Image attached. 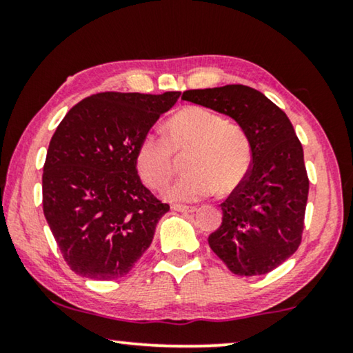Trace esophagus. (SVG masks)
Returning <instances> with one entry per match:
<instances>
[{"mask_svg":"<svg viewBox=\"0 0 353 353\" xmlns=\"http://www.w3.org/2000/svg\"><path fill=\"white\" fill-rule=\"evenodd\" d=\"M172 209L176 212H186V214H192V212L197 210L194 205H183V204H173Z\"/></svg>","mask_w":353,"mask_h":353,"instance_id":"34e87169","label":"esophagus"}]
</instances>
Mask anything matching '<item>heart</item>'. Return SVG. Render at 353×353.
Instances as JSON below:
<instances>
[{
  "instance_id": "heart-1",
  "label": "heart",
  "mask_w": 353,
  "mask_h": 353,
  "mask_svg": "<svg viewBox=\"0 0 353 353\" xmlns=\"http://www.w3.org/2000/svg\"><path fill=\"white\" fill-rule=\"evenodd\" d=\"M185 170L167 196L173 201H197L219 190L231 191L248 175L252 151L239 125L226 122L214 110L191 105L173 114L162 134H144L134 162L141 180L152 190H163L175 175L178 157Z\"/></svg>"
}]
</instances>
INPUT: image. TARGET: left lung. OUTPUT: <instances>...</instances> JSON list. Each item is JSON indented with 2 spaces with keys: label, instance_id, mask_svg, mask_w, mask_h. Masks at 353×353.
Returning a JSON list of instances; mask_svg holds the SVG:
<instances>
[{
  "label": "left lung",
  "instance_id": "left-lung-1",
  "mask_svg": "<svg viewBox=\"0 0 353 353\" xmlns=\"http://www.w3.org/2000/svg\"><path fill=\"white\" fill-rule=\"evenodd\" d=\"M181 99L230 115L248 134L250 168L221 204L209 245L234 274L270 273L299 249L305 219L308 175L291 120L245 85L188 90Z\"/></svg>",
  "mask_w": 353,
  "mask_h": 353
}]
</instances>
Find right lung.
Returning <instances> with one entry per match:
<instances>
[{
  "instance_id": "add662e5",
  "label": "right lung",
  "mask_w": 353,
  "mask_h": 353,
  "mask_svg": "<svg viewBox=\"0 0 353 353\" xmlns=\"http://www.w3.org/2000/svg\"><path fill=\"white\" fill-rule=\"evenodd\" d=\"M180 91L91 94L52 134L43 167V212L62 257L80 276H125L170 210L141 183L134 154Z\"/></svg>"
}]
</instances>
